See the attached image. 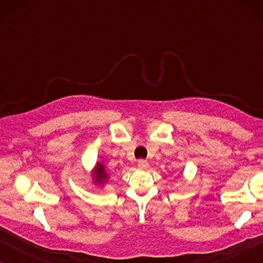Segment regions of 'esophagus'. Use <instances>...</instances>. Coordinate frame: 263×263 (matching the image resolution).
I'll return each mask as SVG.
<instances>
[{
    "mask_svg": "<svg viewBox=\"0 0 263 263\" xmlns=\"http://www.w3.org/2000/svg\"><path fill=\"white\" fill-rule=\"evenodd\" d=\"M138 166H139V168H141V170H145V168L148 167V163H147L146 160L140 159V160H138Z\"/></svg>",
    "mask_w": 263,
    "mask_h": 263,
    "instance_id": "esophagus-1",
    "label": "esophagus"
}]
</instances>
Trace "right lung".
<instances>
[{"label": "right lung", "instance_id": "right-lung-1", "mask_svg": "<svg viewBox=\"0 0 263 263\" xmlns=\"http://www.w3.org/2000/svg\"><path fill=\"white\" fill-rule=\"evenodd\" d=\"M93 177L98 183H103L107 178V175L105 172V168H104L103 164H97L96 170L93 172Z\"/></svg>", "mask_w": 263, "mask_h": 263}]
</instances>
